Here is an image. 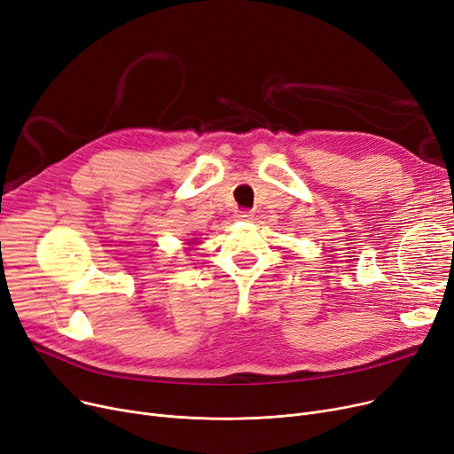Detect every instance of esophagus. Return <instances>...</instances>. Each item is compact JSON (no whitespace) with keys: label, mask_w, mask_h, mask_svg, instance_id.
<instances>
[{"label":"esophagus","mask_w":454,"mask_h":454,"mask_svg":"<svg viewBox=\"0 0 454 454\" xmlns=\"http://www.w3.org/2000/svg\"><path fill=\"white\" fill-rule=\"evenodd\" d=\"M253 212L251 210H239L236 212V218L239 220H242V222H249V220H253Z\"/></svg>","instance_id":"obj_1"}]
</instances>
